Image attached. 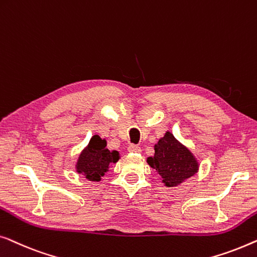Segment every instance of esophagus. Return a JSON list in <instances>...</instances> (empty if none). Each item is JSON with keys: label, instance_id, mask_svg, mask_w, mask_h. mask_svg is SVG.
<instances>
[{"label": "esophagus", "instance_id": "1", "mask_svg": "<svg viewBox=\"0 0 257 257\" xmlns=\"http://www.w3.org/2000/svg\"><path fill=\"white\" fill-rule=\"evenodd\" d=\"M128 151L129 153H135V154H139L141 153V148L139 146H135V144H130V146L128 147Z\"/></svg>", "mask_w": 257, "mask_h": 257}]
</instances>
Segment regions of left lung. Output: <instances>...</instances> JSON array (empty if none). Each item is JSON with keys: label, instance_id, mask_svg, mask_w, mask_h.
I'll list each match as a JSON object with an SVG mask.
<instances>
[{"label": "left lung", "instance_id": "8db88e82", "mask_svg": "<svg viewBox=\"0 0 257 257\" xmlns=\"http://www.w3.org/2000/svg\"><path fill=\"white\" fill-rule=\"evenodd\" d=\"M154 149V156L148 157L147 163L156 170L166 187L180 185L199 170V162L192 151L170 132L160 139Z\"/></svg>", "mask_w": 257, "mask_h": 257}]
</instances>
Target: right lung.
<instances>
[{"mask_svg":"<svg viewBox=\"0 0 257 257\" xmlns=\"http://www.w3.org/2000/svg\"><path fill=\"white\" fill-rule=\"evenodd\" d=\"M120 160V153L116 150H108L107 141L99 135L92 136L89 143L79 155L75 171L81 173L91 182H100L101 177L108 171L111 163Z\"/></svg>","mask_w":257,"mask_h":257,"instance_id":"obj_1","label":"right lung"}]
</instances>
